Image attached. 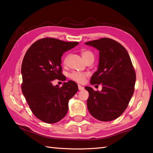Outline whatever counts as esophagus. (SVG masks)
I'll use <instances>...</instances> for the list:
<instances>
[{"label":"esophagus","mask_w":153,"mask_h":153,"mask_svg":"<svg viewBox=\"0 0 153 153\" xmlns=\"http://www.w3.org/2000/svg\"><path fill=\"white\" fill-rule=\"evenodd\" d=\"M84 88L83 87V86H82L81 85H78V89H79V90H84Z\"/></svg>","instance_id":"1"}]
</instances>
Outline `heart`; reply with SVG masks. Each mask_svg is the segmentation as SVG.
I'll return each instance as SVG.
<instances>
[{
	"label": "heart",
	"instance_id": "1",
	"mask_svg": "<svg viewBox=\"0 0 153 153\" xmlns=\"http://www.w3.org/2000/svg\"><path fill=\"white\" fill-rule=\"evenodd\" d=\"M82 56L83 59L85 61H88L90 59H94V55L91 51H82ZM67 58L68 56H66L63 60V63L65 64L67 63ZM88 76V74L86 73V72H77V71H74L69 74V78L71 80L76 82L77 83H83L84 82L85 79Z\"/></svg>",
	"mask_w": 153,
	"mask_h": 153
}]
</instances>
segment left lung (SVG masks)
Wrapping results in <instances>:
<instances>
[{"label":"left lung","instance_id":"obj_1","mask_svg":"<svg viewBox=\"0 0 153 153\" xmlns=\"http://www.w3.org/2000/svg\"><path fill=\"white\" fill-rule=\"evenodd\" d=\"M85 44L99 51L98 68L92 75L90 84L102 86L100 92L85 87L89 92L88 109L98 120H114L125 111L134 92L136 72L131 59L126 49L111 38Z\"/></svg>","mask_w":153,"mask_h":153}]
</instances>
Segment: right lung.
Segmentation results:
<instances>
[{"label":"right lung","instance_id":"add662e5","mask_svg":"<svg viewBox=\"0 0 153 153\" xmlns=\"http://www.w3.org/2000/svg\"><path fill=\"white\" fill-rule=\"evenodd\" d=\"M79 42H65L52 38L36 41L28 48L22 65V90L33 115L47 123L61 120L68 111L69 100L76 94V82H64L62 87L53 86L58 79L65 81L61 56Z\"/></svg>","mask_w":153,"mask_h":153}]
</instances>
